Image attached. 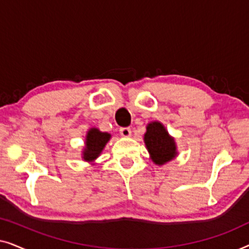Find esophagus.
Masks as SVG:
<instances>
[{
	"instance_id": "esophagus-1",
	"label": "esophagus",
	"mask_w": 249,
	"mask_h": 249,
	"mask_svg": "<svg viewBox=\"0 0 249 249\" xmlns=\"http://www.w3.org/2000/svg\"><path fill=\"white\" fill-rule=\"evenodd\" d=\"M120 135L122 136V137H129V136L131 135L130 128H128V127L120 128Z\"/></svg>"
}]
</instances>
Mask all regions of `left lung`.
I'll use <instances>...</instances> for the list:
<instances>
[{"label":"left lung","instance_id":"obj_1","mask_svg":"<svg viewBox=\"0 0 249 249\" xmlns=\"http://www.w3.org/2000/svg\"><path fill=\"white\" fill-rule=\"evenodd\" d=\"M144 139L153 162L156 164H164L176 156L175 141L160 122H152L147 125Z\"/></svg>","mask_w":249,"mask_h":249}]
</instances>
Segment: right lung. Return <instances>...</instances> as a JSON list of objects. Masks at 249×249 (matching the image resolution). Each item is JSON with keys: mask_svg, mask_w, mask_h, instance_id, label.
I'll list each match as a JSON object with an SVG mask.
<instances>
[{"mask_svg": "<svg viewBox=\"0 0 249 249\" xmlns=\"http://www.w3.org/2000/svg\"><path fill=\"white\" fill-rule=\"evenodd\" d=\"M111 136L107 132H101L98 129H90L87 134L86 138V148L84 152V160L86 161H93L96 159L104 146L107 145Z\"/></svg>", "mask_w": 249, "mask_h": 249, "instance_id": "obj_1", "label": "right lung"}]
</instances>
